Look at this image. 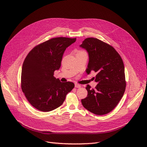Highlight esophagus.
Wrapping results in <instances>:
<instances>
[{
	"instance_id": "1",
	"label": "esophagus",
	"mask_w": 147,
	"mask_h": 147,
	"mask_svg": "<svg viewBox=\"0 0 147 147\" xmlns=\"http://www.w3.org/2000/svg\"><path fill=\"white\" fill-rule=\"evenodd\" d=\"M81 87V85H80L78 83H75V88H80Z\"/></svg>"
}]
</instances>
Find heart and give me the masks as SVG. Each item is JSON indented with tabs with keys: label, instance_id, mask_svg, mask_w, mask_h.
<instances>
[{
	"label": "heart",
	"instance_id": "1",
	"mask_svg": "<svg viewBox=\"0 0 147 147\" xmlns=\"http://www.w3.org/2000/svg\"><path fill=\"white\" fill-rule=\"evenodd\" d=\"M81 52H82V51H81Z\"/></svg>",
	"mask_w": 147,
	"mask_h": 147
}]
</instances>
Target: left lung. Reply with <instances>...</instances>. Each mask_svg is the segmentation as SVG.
Instances as JSON below:
<instances>
[{"instance_id": "obj_1", "label": "left lung", "mask_w": 147, "mask_h": 147, "mask_svg": "<svg viewBox=\"0 0 147 147\" xmlns=\"http://www.w3.org/2000/svg\"><path fill=\"white\" fill-rule=\"evenodd\" d=\"M80 47L89 55L86 73H97L95 89L88 84V95L82 99L83 106L96 115L111 112L119 104L126 89L125 67L123 60L111 45L96 38L89 37L82 42Z\"/></svg>"}]
</instances>
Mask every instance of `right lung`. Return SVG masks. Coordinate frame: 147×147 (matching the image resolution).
Here are the masks:
<instances>
[{
    "instance_id": "right-lung-1",
    "label": "right lung",
    "mask_w": 147,
    "mask_h": 147,
    "mask_svg": "<svg viewBox=\"0 0 147 147\" xmlns=\"http://www.w3.org/2000/svg\"><path fill=\"white\" fill-rule=\"evenodd\" d=\"M76 38L55 37L42 43L28 53L21 71V89L28 101L37 110L48 112L63 104L73 82H61L53 76L61 67L66 48Z\"/></svg>"
}]
</instances>
